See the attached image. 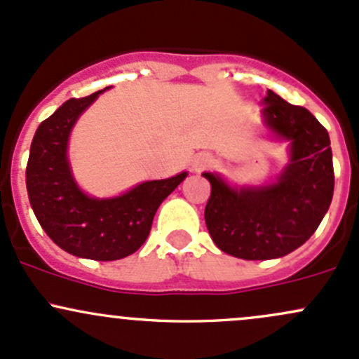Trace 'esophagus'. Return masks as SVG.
Segmentation results:
<instances>
[{"label":"esophagus","instance_id":"esophagus-1","mask_svg":"<svg viewBox=\"0 0 359 359\" xmlns=\"http://www.w3.org/2000/svg\"><path fill=\"white\" fill-rule=\"evenodd\" d=\"M213 165V158L208 153H199L192 158V172H203Z\"/></svg>","mask_w":359,"mask_h":359}]
</instances>
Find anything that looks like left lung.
<instances>
[{
    "label": "left lung",
    "instance_id": "obj_1",
    "mask_svg": "<svg viewBox=\"0 0 359 359\" xmlns=\"http://www.w3.org/2000/svg\"><path fill=\"white\" fill-rule=\"evenodd\" d=\"M263 123L289 141V163L265 186L233 187L205 172L211 194L205 222L218 249L241 259H273L303 246L318 229L334 196V165L325 127L306 108L269 90Z\"/></svg>",
    "mask_w": 359,
    "mask_h": 359
}]
</instances>
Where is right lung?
<instances>
[{"mask_svg": "<svg viewBox=\"0 0 359 359\" xmlns=\"http://www.w3.org/2000/svg\"><path fill=\"white\" fill-rule=\"evenodd\" d=\"M108 89V88H107ZM107 89L65 101L37 127L30 144L25 184L34 215L56 246L79 258L113 262L148 239L154 213L187 172L141 182L115 198H93L72 173L69 139L75 122Z\"/></svg>", "mask_w": 359, "mask_h": 359, "instance_id": "right-lung-1", "label": "right lung"}]
</instances>
